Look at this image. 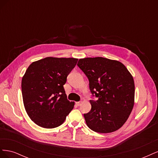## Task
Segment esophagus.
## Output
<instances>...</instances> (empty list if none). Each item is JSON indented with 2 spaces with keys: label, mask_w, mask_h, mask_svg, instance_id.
Masks as SVG:
<instances>
[{
  "label": "esophagus",
  "mask_w": 158,
  "mask_h": 158,
  "mask_svg": "<svg viewBox=\"0 0 158 158\" xmlns=\"http://www.w3.org/2000/svg\"><path fill=\"white\" fill-rule=\"evenodd\" d=\"M82 102H78L76 103V104L78 106H80L81 105H82Z\"/></svg>",
  "instance_id": "34e87169"
}]
</instances>
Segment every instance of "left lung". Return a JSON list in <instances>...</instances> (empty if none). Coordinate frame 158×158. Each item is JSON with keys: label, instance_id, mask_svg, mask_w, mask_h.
<instances>
[{"label": "left lung", "instance_id": "1", "mask_svg": "<svg viewBox=\"0 0 158 158\" xmlns=\"http://www.w3.org/2000/svg\"><path fill=\"white\" fill-rule=\"evenodd\" d=\"M78 67L89 80L92 109L84 114L88 127L96 132L109 133L120 128L132 111L135 83L125 66L103 57L79 60Z\"/></svg>", "mask_w": 158, "mask_h": 158}]
</instances>
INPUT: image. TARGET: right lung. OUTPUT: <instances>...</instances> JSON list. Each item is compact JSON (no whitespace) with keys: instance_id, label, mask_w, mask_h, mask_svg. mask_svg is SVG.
I'll use <instances>...</instances> for the list:
<instances>
[{"instance_id":"1","label":"right lung","mask_w":158,"mask_h":158,"mask_svg":"<svg viewBox=\"0 0 158 158\" xmlns=\"http://www.w3.org/2000/svg\"><path fill=\"white\" fill-rule=\"evenodd\" d=\"M74 58H47L33 62L22 80L23 105L36 125L52 128L61 125L74 107L63 85L76 65Z\"/></svg>"}]
</instances>
